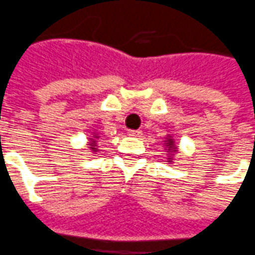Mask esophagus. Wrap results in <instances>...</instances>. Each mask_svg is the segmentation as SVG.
<instances>
[{"instance_id": "34e87169", "label": "esophagus", "mask_w": 255, "mask_h": 255, "mask_svg": "<svg viewBox=\"0 0 255 255\" xmlns=\"http://www.w3.org/2000/svg\"><path fill=\"white\" fill-rule=\"evenodd\" d=\"M141 133H143L141 130H129L128 131V134H129L130 137H140V136H141Z\"/></svg>"}]
</instances>
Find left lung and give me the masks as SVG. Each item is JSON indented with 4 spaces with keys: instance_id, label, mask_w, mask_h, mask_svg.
Instances as JSON below:
<instances>
[{
    "instance_id": "1",
    "label": "left lung",
    "mask_w": 255,
    "mask_h": 255,
    "mask_svg": "<svg viewBox=\"0 0 255 255\" xmlns=\"http://www.w3.org/2000/svg\"><path fill=\"white\" fill-rule=\"evenodd\" d=\"M164 151L167 153V163L172 164L175 160V154L178 153V146L175 143V139L172 134H167L165 139L163 140Z\"/></svg>"
}]
</instances>
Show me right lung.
<instances>
[{
    "label": "right lung",
    "mask_w": 255,
    "mask_h": 255,
    "mask_svg": "<svg viewBox=\"0 0 255 255\" xmlns=\"http://www.w3.org/2000/svg\"><path fill=\"white\" fill-rule=\"evenodd\" d=\"M101 134L98 131H92L91 134H90V137H88V141H87V147L88 150L94 153V154H97L98 151H100V141H101Z\"/></svg>",
    "instance_id": "obj_1"
}]
</instances>
